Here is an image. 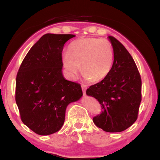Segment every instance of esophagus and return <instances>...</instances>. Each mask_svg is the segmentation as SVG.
<instances>
[{"mask_svg": "<svg viewBox=\"0 0 160 160\" xmlns=\"http://www.w3.org/2000/svg\"><path fill=\"white\" fill-rule=\"evenodd\" d=\"M81 88H82V92H83V95H86V89H87V87H86V85H82Z\"/></svg>", "mask_w": 160, "mask_h": 160, "instance_id": "1", "label": "esophagus"}]
</instances>
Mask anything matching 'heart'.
Wrapping results in <instances>:
<instances>
[{"label":"heart","instance_id":"obj_1","mask_svg":"<svg viewBox=\"0 0 160 160\" xmlns=\"http://www.w3.org/2000/svg\"><path fill=\"white\" fill-rule=\"evenodd\" d=\"M113 59L114 51L111 42L95 38L74 40L62 56L64 67L71 78H76L81 69L85 79L92 82H99L107 78Z\"/></svg>","mask_w":160,"mask_h":160}]
</instances>
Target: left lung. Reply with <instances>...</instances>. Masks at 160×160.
<instances>
[{"instance_id":"1","label":"left lung","mask_w":160,"mask_h":160,"mask_svg":"<svg viewBox=\"0 0 160 160\" xmlns=\"http://www.w3.org/2000/svg\"><path fill=\"white\" fill-rule=\"evenodd\" d=\"M114 51V59L106 78L89 86L86 95L98 101L103 111L93 122L108 132H120L138 118L141 101V79L134 59L118 40L108 37Z\"/></svg>"}]
</instances>
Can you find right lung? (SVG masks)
Listing matches in <instances>:
<instances>
[{
	"label": "right lung",
	"mask_w": 160,
	"mask_h": 160,
	"mask_svg": "<svg viewBox=\"0 0 160 160\" xmlns=\"http://www.w3.org/2000/svg\"><path fill=\"white\" fill-rule=\"evenodd\" d=\"M74 34H46L31 48L16 76V102L23 123L36 134L58 132L66 108L82 97L81 86L62 75V52Z\"/></svg>",
	"instance_id": "1"
}]
</instances>
